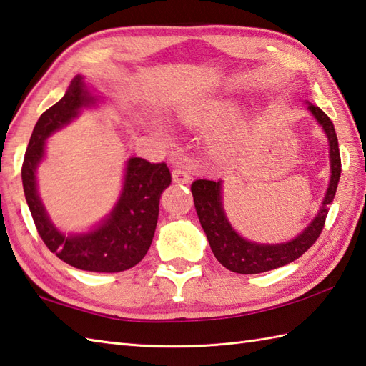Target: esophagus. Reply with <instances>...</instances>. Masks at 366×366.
Listing matches in <instances>:
<instances>
[{"instance_id": "esophagus-1", "label": "esophagus", "mask_w": 366, "mask_h": 366, "mask_svg": "<svg viewBox=\"0 0 366 366\" xmlns=\"http://www.w3.org/2000/svg\"><path fill=\"white\" fill-rule=\"evenodd\" d=\"M172 178L175 183H188L191 180V175L183 169H174L172 170Z\"/></svg>"}]
</instances>
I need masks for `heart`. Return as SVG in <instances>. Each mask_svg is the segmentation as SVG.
<instances>
[{
  "label": "heart",
  "instance_id": "obj_1",
  "mask_svg": "<svg viewBox=\"0 0 366 366\" xmlns=\"http://www.w3.org/2000/svg\"><path fill=\"white\" fill-rule=\"evenodd\" d=\"M234 109V102L226 98L210 99L197 106L183 109L180 112V118L188 124H205L219 120L224 115L230 114Z\"/></svg>",
  "mask_w": 366,
  "mask_h": 366
}]
</instances>
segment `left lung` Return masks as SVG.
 Here are the masks:
<instances>
[{
    "label": "left lung",
    "mask_w": 366,
    "mask_h": 366,
    "mask_svg": "<svg viewBox=\"0 0 366 366\" xmlns=\"http://www.w3.org/2000/svg\"><path fill=\"white\" fill-rule=\"evenodd\" d=\"M308 109L324 128L327 137H329L332 177L320 212L312 219L311 224L292 242L281 244H257L246 242L230 227L226 214L222 212L221 182L196 180L191 184L194 205H196L199 221L207 234L213 254L219 260V264L224 265L230 272L256 274L287 265L300 257L303 252H307L322 232L325 218L330 210V204L333 202L335 192L338 188L341 175V156L337 132H335L330 118L312 104H308Z\"/></svg>",
    "instance_id": "1"
}]
</instances>
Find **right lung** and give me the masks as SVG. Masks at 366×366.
<instances>
[{
  "label": "right lung",
  "mask_w": 366,
  "mask_h": 366,
  "mask_svg": "<svg viewBox=\"0 0 366 366\" xmlns=\"http://www.w3.org/2000/svg\"><path fill=\"white\" fill-rule=\"evenodd\" d=\"M89 104H94V98L77 76L63 98L37 120L21 166V182L37 234L51 252L80 270L117 273L137 265L150 249L161 194L172 182V175L166 162L131 158L122 197L109 218L89 234L66 237L58 232L37 196L36 167L44 156L46 139L76 118L80 107Z\"/></svg>",
  "instance_id": "right-lung-1"
}]
</instances>
